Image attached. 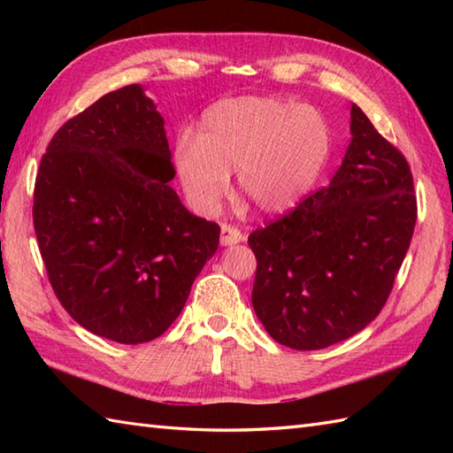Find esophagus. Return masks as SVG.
<instances>
[{"mask_svg":"<svg viewBox=\"0 0 453 453\" xmlns=\"http://www.w3.org/2000/svg\"><path fill=\"white\" fill-rule=\"evenodd\" d=\"M243 234L239 232L237 227H234V226H227V224H224L221 226V234H219V243L224 245V247H227V245H235V243H239V242H243Z\"/></svg>","mask_w":453,"mask_h":453,"instance_id":"esophagus-1","label":"esophagus"}]
</instances>
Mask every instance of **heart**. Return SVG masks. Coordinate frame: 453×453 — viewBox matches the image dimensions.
Segmentation results:
<instances>
[{
	"label": "heart",
	"instance_id": "obj_1",
	"mask_svg": "<svg viewBox=\"0 0 453 453\" xmlns=\"http://www.w3.org/2000/svg\"><path fill=\"white\" fill-rule=\"evenodd\" d=\"M331 127L321 111L276 97H237L211 104L198 134L182 132L173 167L190 206L214 211L237 175V188L266 214L300 202L329 159Z\"/></svg>",
	"mask_w": 453,
	"mask_h": 453
}]
</instances>
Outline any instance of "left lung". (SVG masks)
<instances>
[{"label":"left lung","mask_w":453,"mask_h":453,"mask_svg":"<svg viewBox=\"0 0 453 453\" xmlns=\"http://www.w3.org/2000/svg\"><path fill=\"white\" fill-rule=\"evenodd\" d=\"M350 146L329 187L249 235L251 302L266 333L319 350L370 325L386 305L417 224L405 156L350 109Z\"/></svg>","instance_id":"left-lung-1"}]
</instances>
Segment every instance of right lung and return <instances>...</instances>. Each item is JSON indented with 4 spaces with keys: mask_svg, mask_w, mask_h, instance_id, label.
<instances>
[{
    "mask_svg": "<svg viewBox=\"0 0 453 453\" xmlns=\"http://www.w3.org/2000/svg\"><path fill=\"white\" fill-rule=\"evenodd\" d=\"M165 120L138 83L54 134L33 221L48 280L83 329L120 344L157 339L214 257L219 226L182 206Z\"/></svg>",
    "mask_w": 453,
    "mask_h": 453,
    "instance_id": "add662e5",
    "label": "right lung"
}]
</instances>
